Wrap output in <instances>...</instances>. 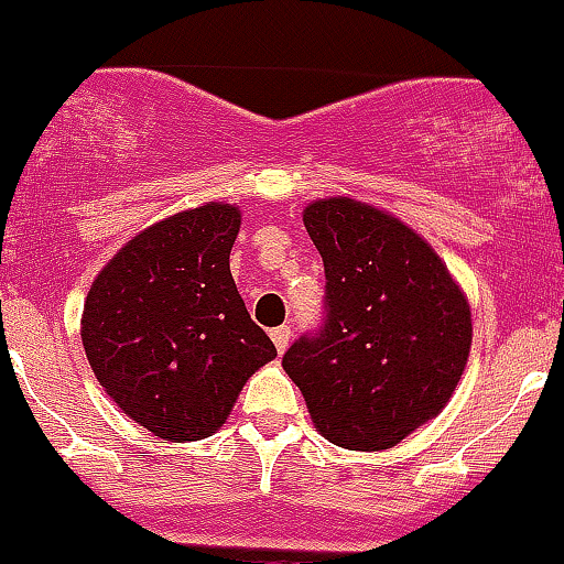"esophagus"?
Instances as JSON below:
<instances>
[{"mask_svg":"<svg viewBox=\"0 0 564 564\" xmlns=\"http://www.w3.org/2000/svg\"><path fill=\"white\" fill-rule=\"evenodd\" d=\"M271 339H274L276 350H280V354H284V350H288V345H290V326L274 328V332H271Z\"/></svg>","mask_w":564,"mask_h":564,"instance_id":"esophagus-1","label":"esophagus"}]
</instances>
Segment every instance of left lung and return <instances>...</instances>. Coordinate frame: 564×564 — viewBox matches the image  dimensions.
I'll use <instances>...</instances> for the list:
<instances>
[{"label": "left lung", "instance_id": "obj_1", "mask_svg": "<svg viewBox=\"0 0 564 564\" xmlns=\"http://www.w3.org/2000/svg\"><path fill=\"white\" fill-rule=\"evenodd\" d=\"M304 227L326 269V323L282 367L312 425L345 449L378 453L436 420L471 350V306L436 249L389 210L315 199Z\"/></svg>", "mask_w": 564, "mask_h": 564}]
</instances>
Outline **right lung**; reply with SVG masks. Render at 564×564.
<instances>
[{"label": "right lung", "mask_w": 564, "mask_h": 564, "mask_svg": "<svg viewBox=\"0 0 564 564\" xmlns=\"http://www.w3.org/2000/svg\"><path fill=\"white\" fill-rule=\"evenodd\" d=\"M241 210L205 203L144 227L90 284L82 345L111 403L164 442H199L276 359L230 274Z\"/></svg>", "instance_id": "right-lung-1"}]
</instances>
